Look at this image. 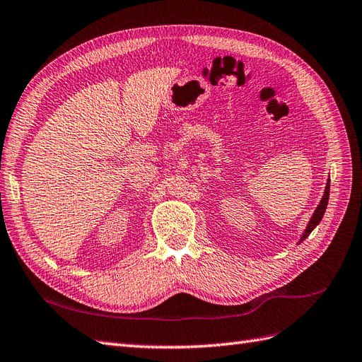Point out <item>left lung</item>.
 <instances>
[{
    "instance_id": "8db88e82",
    "label": "left lung",
    "mask_w": 362,
    "mask_h": 362,
    "mask_svg": "<svg viewBox=\"0 0 362 362\" xmlns=\"http://www.w3.org/2000/svg\"><path fill=\"white\" fill-rule=\"evenodd\" d=\"M329 196H330V179L327 180L325 191H324V196H322L321 202H319V205L316 206L315 213H313V216H312V219H310V222H308V225H307V228H305L304 234H302V238H300V240H299V242L305 240V239L308 238V234L312 233V231L316 228V225H319V222L322 221L324 213H325V209H327V204H329Z\"/></svg>"
}]
</instances>
